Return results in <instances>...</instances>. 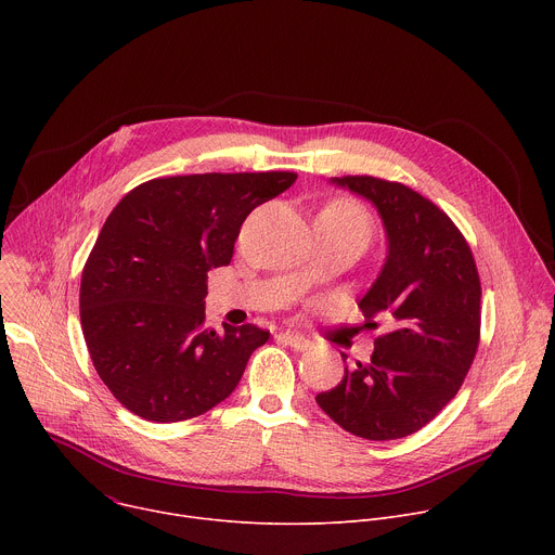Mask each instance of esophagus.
<instances>
[{"instance_id": "esophagus-1", "label": "esophagus", "mask_w": 555, "mask_h": 555, "mask_svg": "<svg viewBox=\"0 0 555 555\" xmlns=\"http://www.w3.org/2000/svg\"><path fill=\"white\" fill-rule=\"evenodd\" d=\"M276 340L283 343V345H287V347H292L294 351H305V349H309V345H311L305 336L294 334V332H283V334L276 336Z\"/></svg>"}]
</instances>
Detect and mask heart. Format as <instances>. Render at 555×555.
Listing matches in <instances>:
<instances>
[{
    "label": "heart",
    "mask_w": 555,
    "mask_h": 555,
    "mask_svg": "<svg viewBox=\"0 0 555 555\" xmlns=\"http://www.w3.org/2000/svg\"><path fill=\"white\" fill-rule=\"evenodd\" d=\"M321 217L330 219L334 225L343 228V230H356V232H362V234H371V221H369V215L366 210L356 204V202H349V199H340V202H334L330 204Z\"/></svg>",
    "instance_id": "heart-1"
}]
</instances>
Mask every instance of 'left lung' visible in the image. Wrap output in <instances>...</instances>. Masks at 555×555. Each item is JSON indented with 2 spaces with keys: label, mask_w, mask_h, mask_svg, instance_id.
I'll list each match as a JSON object with an SVG mask.
<instances>
[{
  "label": "left lung",
  "mask_w": 555,
  "mask_h": 555,
  "mask_svg": "<svg viewBox=\"0 0 555 555\" xmlns=\"http://www.w3.org/2000/svg\"><path fill=\"white\" fill-rule=\"evenodd\" d=\"M369 199L386 230V261L358 302L390 332L375 340L369 362L345 366L343 382L315 395L347 433L402 439L443 411L477 356L481 281L472 250L452 219L417 191L371 176L332 178Z\"/></svg>",
  "instance_id": "obj_1"
}]
</instances>
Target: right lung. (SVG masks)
I'll use <instances>...</instances> for the list:
<instances>
[{"label": "right lung", "mask_w": 555, "mask_h": 555, "mask_svg": "<svg viewBox=\"0 0 555 555\" xmlns=\"http://www.w3.org/2000/svg\"><path fill=\"white\" fill-rule=\"evenodd\" d=\"M296 173H202L149 180L107 217L81 279V327L94 369L133 415L197 417L240 384L270 332L204 327L206 274L228 266L246 217Z\"/></svg>", "instance_id": "1"}]
</instances>
